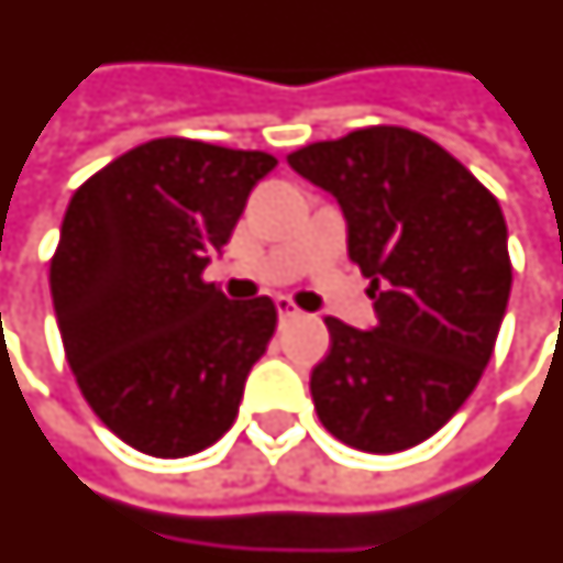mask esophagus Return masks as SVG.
Listing matches in <instances>:
<instances>
[{
  "label": "esophagus",
  "mask_w": 563,
  "mask_h": 563,
  "mask_svg": "<svg viewBox=\"0 0 563 563\" xmlns=\"http://www.w3.org/2000/svg\"><path fill=\"white\" fill-rule=\"evenodd\" d=\"M276 309H278V318L282 321H287V318H297L299 309L294 306V299L290 297H276Z\"/></svg>",
  "instance_id": "1"
}]
</instances>
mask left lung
I'll list each match as a JSON object with an SVG mask.
<instances>
[{
    "mask_svg": "<svg viewBox=\"0 0 563 563\" xmlns=\"http://www.w3.org/2000/svg\"><path fill=\"white\" fill-rule=\"evenodd\" d=\"M335 197L347 254L372 278L375 327L327 318L314 411L342 444L399 453L432 438L477 387L510 299L498 200L417 131L377 125L290 152Z\"/></svg>",
    "mask_w": 563,
    "mask_h": 563,
    "instance_id": "8db88e82",
    "label": "left lung"
}]
</instances>
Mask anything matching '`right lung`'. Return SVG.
Wrapping results in <instances>:
<instances>
[{"label": "right lung", "mask_w": 563, "mask_h": 563, "mask_svg": "<svg viewBox=\"0 0 563 563\" xmlns=\"http://www.w3.org/2000/svg\"><path fill=\"white\" fill-rule=\"evenodd\" d=\"M273 167L266 152L162 137L98 170L65 209L51 261L65 356L98 420L141 453H200L236 420L278 311L200 276Z\"/></svg>", "instance_id": "obj_1"}]
</instances>
